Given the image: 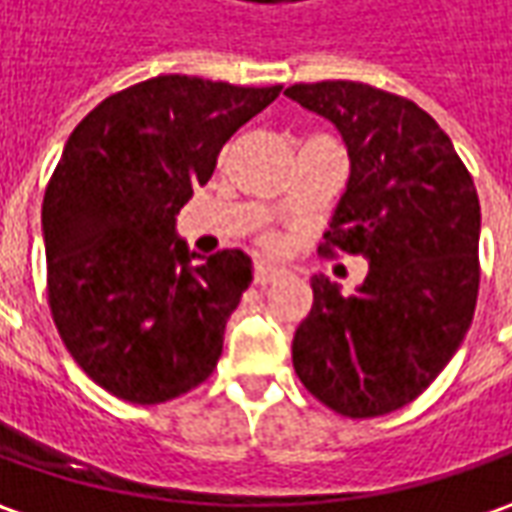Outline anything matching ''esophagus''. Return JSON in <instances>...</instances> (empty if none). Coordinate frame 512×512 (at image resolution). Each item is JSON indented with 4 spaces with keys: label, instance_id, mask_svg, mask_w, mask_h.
Returning a JSON list of instances; mask_svg holds the SVG:
<instances>
[{
    "label": "esophagus",
    "instance_id": "1",
    "mask_svg": "<svg viewBox=\"0 0 512 512\" xmlns=\"http://www.w3.org/2000/svg\"><path fill=\"white\" fill-rule=\"evenodd\" d=\"M286 274L283 266H277V263H269V260H257L255 263V283L257 286H269L274 280H280Z\"/></svg>",
    "mask_w": 512,
    "mask_h": 512
}]
</instances>
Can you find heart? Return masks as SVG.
Wrapping results in <instances>:
<instances>
[{
  "mask_svg": "<svg viewBox=\"0 0 512 512\" xmlns=\"http://www.w3.org/2000/svg\"><path fill=\"white\" fill-rule=\"evenodd\" d=\"M263 246H269V249H274V246H277V238H274V235H266V238H263Z\"/></svg>",
  "mask_w": 512,
  "mask_h": 512,
  "instance_id": "1",
  "label": "heart"
}]
</instances>
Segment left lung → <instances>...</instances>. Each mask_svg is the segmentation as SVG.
I'll return each instance as SVG.
<instances>
[{"mask_svg": "<svg viewBox=\"0 0 512 512\" xmlns=\"http://www.w3.org/2000/svg\"><path fill=\"white\" fill-rule=\"evenodd\" d=\"M343 135L351 175L320 255H360L368 274L343 297L311 277L294 331L300 382L351 419L391 414L442 374L479 297V195L448 133L408 98L360 81L286 90Z\"/></svg>", "mask_w": 512, "mask_h": 512, "instance_id": "left-lung-1", "label": "left lung"}]
</instances>
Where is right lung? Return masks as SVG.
I'll list each match as a JSON object with an SVG mask.
<instances>
[{
    "instance_id": "add662e5",
    "label": "right lung",
    "mask_w": 512,
    "mask_h": 512,
    "mask_svg": "<svg viewBox=\"0 0 512 512\" xmlns=\"http://www.w3.org/2000/svg\"><path fill=\"white\" fill-rule=\"evenodd\" d=\"M280 90L158 76L104 98L67 138L42 203L47 303L107 394L158 405L215 371L252 260L223 249L195 263L175 215Z\"/></svg>"
}]
</instances>
